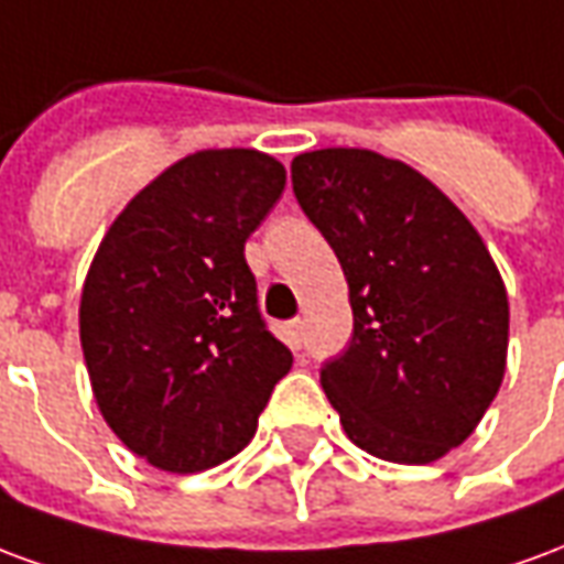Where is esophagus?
Segmentation results:
<instances>
[{
    "label": "esophagus",
    "mask_w": 564,
    "mask_h": 564,
    "mask_svg": "<svg viewBox=\"0 0 564 564\" xmlns=\"http://www.w3.org/2000/svg\"><path fill=\"white\" fill-rule=\"evenodd\" d=\"M286 341H290L293 350L302 347V319H290V323H286Z\"/></svg>",
    "instance_id": "esophagus-1"
}]
</instances>
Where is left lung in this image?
Masks as SVG:
<instances>
[{"mask_svg":"<svg viewBox=\"0 0 564 564\" xmlns=\"http://www.w3.org/2000/svg\"><path fill=\"white\" fill-rule=\"evenodd\" d=\"M299 205L347 278L354 338L319 383L371 456L429 465L471 435L508 368V290L471 220L408 162L293 160Z\"/></svg>","mask_w":564,"mask_h":564,"instance_id":"8db88e82","label":"left lung"}]
</instances>
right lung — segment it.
Wrapping results in <instances>:
<instances>
[{
	"label": "right lung",
	"instance_id": "obj_1",
	"mask_svg": "<svg viewBox=\"0 0 564 564\" xmlns=\"http://www.w3.org/2000/svg\"><path fill=\"white\" fill-rule=\"evenodd\" d=\"M283 184L286 169L262 150H196L129 198L99 241L78 311L93 399L160 471L241 453L293 368L245 259Z\"/></svg>",
	"mask_w": 564,
	"mask_h": 564
}]
</instances>
